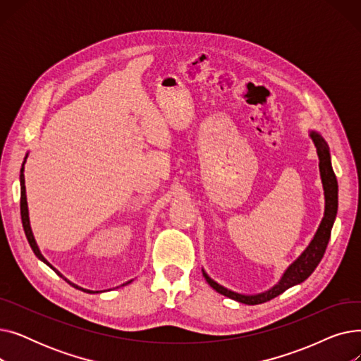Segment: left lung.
Segmentation results:
<instances>
[{
    "label": "left lung",
    "mask_w": 361,
    "mask_h": 361,
    "mask_svg": "<svg viewBox=\"0 0 361 361\" xmlns=\"http://www.w3.org/2000/svg\"><path fill=\"white\" fill-rule=\"evenodd\" d=\"M310 137L313 139L316 150H317L320 178H322V184H324V190H325V216L319 225L314 238L309 244V247L301 253V256L286 271V274L282 275L281 281L276 283V286L274 288H271L269 291H264L260 294L244 295V294L234 293L228 288L219 286L218 282L211 279L203 271V276L207 281V283H209V286L219 294H222L225 297H230L238 302H243V305H250V306L260 305V302H267V301L278 297L286 290L307 279L312 275V272L316 269L322 257H324L326 245L331 238V230H332V225H334V221L336 216V211H338V181H336L335 173L332 169L328 143L316 131L310 133Z\"/></svg>",
    "instance_id": "obj_1"
}]
</instances>
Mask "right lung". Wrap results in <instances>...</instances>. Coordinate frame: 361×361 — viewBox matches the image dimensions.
<instances>
[{"mask_svg":"<svg viewBox=\"0 0 361 361\" xmlns=\"http://www.w3.org/2000/svg\"><path fill=\"white\" fill-rule=\"evenodd\" d=\"M23 165H25V162H23ZM20 215H22V224H23V230H25V234H26V238H27V241H29V244H30V247H32V250H33V253L36 255V257L37 259H41L44 263H47L48 267L51 268V269H54L56 274H59L63 279H66L59 271H56L55 268H52L51 264L48 263V260L42 256V253L39 252V249H37V244H36V241H35V238H33V234H32V230H30V222H29V212H27V200H26V185H25V174H23V166H22V169H20ZM70 286H73L74 288H78V290H82V291H85V293H99V291H90V290H85V288H82V287H78L75 286V283H73V282H70L68 279H66ZM128 282H131V281H128ZM128 282H126V283H128ZM126 283H123V286H126Z\"/></svg>","mask_w":361,"mask_h":361,"instance_id":"right-lung-1","label":"right lung"}]
</instances>
